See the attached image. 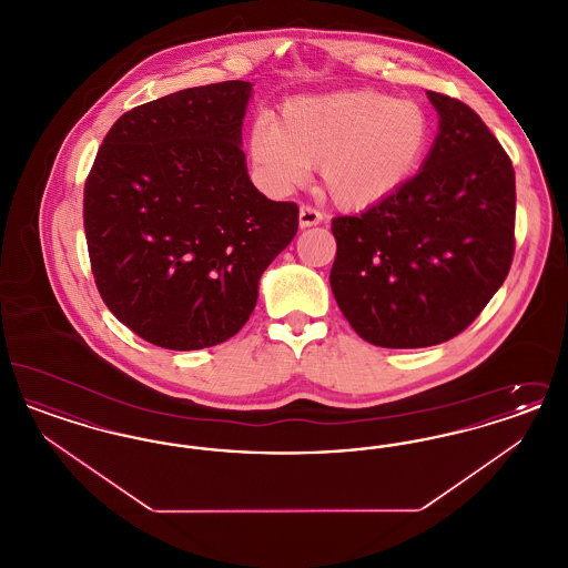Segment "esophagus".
Returning a JSON list of instances; mask_svg holds the SVG:
<instances>
[{"label": "esophagus", "instance_id": "esophagus-1", "mask_svg": "<svg viewBox=\"0 0 568 568\" xmlns=\"http://www.w3.org/2000/svg\"><path fill=\"white\" fill-rule=\"evenodd\" d=\"M297 221H300V227H313V225H317V223L324 221V215H322L317 209H313V206L306 204V206H300Z\"/></svg>", "mask_w": 568, "mask_h": 568}]
</instances>
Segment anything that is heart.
I'll use <instances>...</instances> for the list:
<instances>
[{
	"instance_id": "1",
	"label": "heart",
	"mask_w": 568,
	"mask_h": 568,
	"mask_svg": "<svg viewBox=\"0 0 568 568\" xmlns=\"http://www.w3.org/2000/svg\"><path fill=\"white\" fill-rule=\"evenodd\" d=\"M433 132L419 102L349 89L285 102L278 121L255 119L248 144L274 190H294L320 165L322 187L336 206L366 209L422 168Z\"/></svg>"
}]
</instances>
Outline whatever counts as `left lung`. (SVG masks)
<instances>
[{"instance_id": "left-lung-1", "label": "left lung", "mask_w": 568, "mask_h": 568, "mask_svg": "<svg viewBox=\"0 0 568 568\" xmlns=\"http://www.w3.org/2000/svg\"><path fill=\"white\" fill-rule=\"evenodd\" d=\"M428 98L440 130L424 168L368 211L332 219L334 297L364 341L387 349L458 336L514 262V163L475 110Z\"/></svg>"}]
</instances>
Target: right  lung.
Segmentation results:
<instances>
[{"instance_id":"obj_1","label":"right lung","mask_w":568,"mask_h":568,"mask_svg":"<svg viewBox=\"0 0 568 568\" xmlns=\"http://www.w3.org/2000/svg\"><path fill=\"white\" fill-rule=\"evenodd\" d=\"M251 82L191 87L116 119L84 181L91 272L110 313L172 352L213 347L251 317L294 241L297 206L246 174Z\"/></svg>"}]
</instances>
